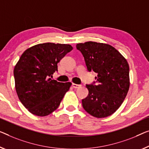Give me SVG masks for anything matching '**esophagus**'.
Instances as JSON below:
<instances>
[{
	"label": "esophagus",
	"mask_w": 149,
	"mask_h": 149,
	"mask_svg": "<svg viewBox=\"0 0 149 149\" xmlns=\"http://www.w3.org/2000/svg\"><path fill=\"white\" fill-rule=\"evenodd\" d=\"M72 86L73 88L76 89V88H80L81 87V85H78V84H72Z\"/></svg>",
	"instance_id": "34e87169"
}]
</instances>
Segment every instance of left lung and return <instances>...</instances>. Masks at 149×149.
Wrapping results in <instances>:
<instances>
[{"label": "left lung", "mask_w": 149, "mask_h": 149, "mask_svg": "<svg viewBox=\"0 0 149 149\" xmlns=\"http://www.w3.org/2000/svg\"><path fill=\"white\" fill-rule=\"evenodd\" d=\"M89 72L97 74L96 84L86 85L88 96L82 100L86 112L96 118L109 116L118 109L130 87L129 65L123 55L106 43H77Z\"/></svg>", "instance_id": "8db88e82"}]
</instances>
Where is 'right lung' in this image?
Listing matches in <instances>:
<instances>
[{
  "label": "right lung",
  "mask_w": 149,
  "mask_h": 149,
  "mask_svg": "<svg viewBox=\"0 0 149 149\" xmlns=\"http://www.w3.org/2000/svg\"><path fill=\"white\" fill-rule=\"evenodd\" d=\"M73 49L68 44L40 43L25 50L15 66V89L19 100L31 114H50L59 107L72 83L52 79L57 63Z\"/></svg>",
  "instance_id": "1"
}]
</instances>
